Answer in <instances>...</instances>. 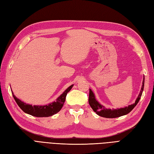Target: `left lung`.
I'll return each mask as SVG.
<instances>
[{"instance_id":"1","label":"left lung","mask_w":154,"mask_h":154,"mask_svg":"<svg viewBox=\"0 0 154 154\" xmlns=\"http://www.w3.org/2000/svg\"><path fill=\"white\" fill-rule=\"evenodd\" d=\"M144 76L143 81V85H142L141 92L139 93L137 100H136V101H135V103L130 105L128 106H126L125 108L118 109H112V110L106 109L105 106L101 105L97 101V100L95 98L94 94H93L91 89H89L88 103H89L90 106H91V108L93 109V110H94L97 115L101 116V117L106 118H115L120 117V116H122L128 114L130 112H131L134 107L136 106V105L137 104V103L141 97L142 93L144 89Z\"/></svg>"}]
</instances>
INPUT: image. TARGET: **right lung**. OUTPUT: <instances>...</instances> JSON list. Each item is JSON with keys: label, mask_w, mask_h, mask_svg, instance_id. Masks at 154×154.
<instances>
[{"label": "right lung", "mask_w": 154, "mask_h": 154, "mask_svg": "<svg viewBox=\"0 0 154 154\" xmlns=\"http://www.w3.org/2000/svg\"><path fill=\"white\" fill-rule=\"evenodd\" d=\"M72 86L73 85L69 87L63 92V94L58 97L57 101L49 105L44 106H32L29 104H26L21 101L19 99L17 98L13 94V92H11L16 103L24 112L35 116V117H49V116L57 114L61 110L64 102L66 101L67 94L71 91Z\"/></svg>", "instance_id": "right-lung-1"}]
</instances>
